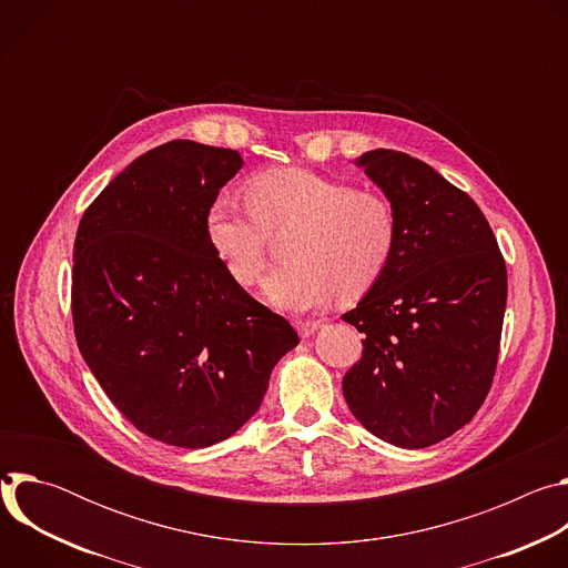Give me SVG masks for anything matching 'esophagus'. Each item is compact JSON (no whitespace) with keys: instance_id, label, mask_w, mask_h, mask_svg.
Instances as JSON below:
<instances>
[{"instance_id":"1","label":"esophagus","mask_w":568,"mask_h":568,"mask_svg":"<svg viewBox=\"0 0 568 568\" xmlns=\"http://www.w3.org/2000/svg\"><path fill=\"white\" fill-rule=\"evenodd\" d=\"M294 326H296L298 335H301L303 339H307V337H312V335L318 331L321 323H318V321H303V318H298V321L294 323Z\"/></svg>"}]
</instances>
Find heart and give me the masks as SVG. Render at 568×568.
<instances>
[{"label": "heart", "instance_id": "1", "mask_svg": "<svg viewBox=\"0 0 568 568\" xmlns=\"http://www.w3.org/2000/svg\"><path fill=\"white\" fill-rule=\"evenodd\" d=\"M247 206L217 197L206 211V237L237 285H252L281 237L285 267L263 281L265 298L283 310L355 301L386 274L397 245L388 197L307 169H274L245 186Z\"/></svg>", "mask_w": 568, "mask_h": 568}]
</instances>
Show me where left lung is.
I'll use <instances>...</instances> for the list:
<instances>
[{
    "instance_id": "obj_1",
    "label": "left lung",
    "mask_w": 568,
    "mask_h": 568,
    "mask_svg": "<svg viewBox=\"0 0 568 568\" xmlns=\"http://www.w3.org/2000/svg\"><path fill=\"white\" fill-rule=\"evenodd\" d=\"M355 164L393 204L397 245L382 281L344 314L366 335L344 397L373 436L423 449L467 425L493 386L506 263L476 202L425 161L377 148Z\"/></svg>"
}]
</instances>
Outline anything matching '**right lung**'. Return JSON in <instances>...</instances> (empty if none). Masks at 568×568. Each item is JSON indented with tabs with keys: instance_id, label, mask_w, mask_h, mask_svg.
I'll use <instances>...</instances> for the list:
<instances>
[{
	"instance_id": "1",
	"label": "right lung",
	"mask_w": 568,
	"mask_h": 568,
	"mask_svg": "<svg viewBox=\"0 0 568 568\" xmlns=\"http://www.w3.org/2000/svg\"><path fill=\"white\" fill-rule=\"evenodd\" d=\"M240 169L229 148L156 145L103 189L73 242L80 355L139 432L175 447L233 436L298 344L283 316L229 276L206 237V211Z\"/></svg>"
}]
</instances>
